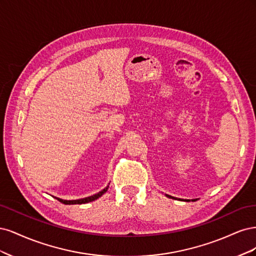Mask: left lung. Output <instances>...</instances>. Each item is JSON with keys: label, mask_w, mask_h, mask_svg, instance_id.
Returning a JSON list of instances; mask_svg holds the SVG:
<instances>
[{"label": "left lung", "mask_w": 256, "mask_h": 256, "mask_svg": "<svg viewBox=\"0 0 256 256\" xmlns=\"http://www.w3.org/2000/svg\"><path fill=\"white\" fill-rule=\"evenodd\" d=\"M166 196L170 198H173V196H168V194H166Z\"/></svg>", "instance_id": "left-lung-1"}]
</instances>
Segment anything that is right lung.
<instances>
[{"mask_svg":"<svg viewBox=\"0 0 256 256\" xmlns=\"http://www.w3.org/2000/svg\"><path fill=\"white\" fill-rule=\"evenodd\" d=\"M109 189V186H106V187L104 189V190H102L100 192H98V193H96V194H94V196H88V198H80V200H62V198H56L58 202H60V203H63V204H65V205H74V204H85V203H88V202H92V200H97V198H99L100 196H102V194H104V193L106 192V190Z\"/></svg>","mask_w":256,"mask_h":256,"instance_id":"1","label":"right lung"}]
</instances>
